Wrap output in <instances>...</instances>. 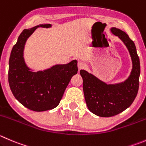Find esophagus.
<instances>
[{
  "instance_id": "esophagus-1",
  "label": "esophagus",
  "mask_w": 146,
  "mask_h": 146,
  "mask_svg": "<svg viewBox=\"0 0 146 146\" xmlns=\"http://www.w3.org/2000/svg\"><path fill=\"white\" fill-rule=\"evenodd\" d=\"M85 66H86V64H85L83 60H78V68L79 70L84 68Z\"/></svg>"
}]
</instances>
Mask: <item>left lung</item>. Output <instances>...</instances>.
I'll return each mask as SVG.
<instances>
[{
    "instance_id": "left-lung-1",
    "label": "left lung",
    "mask_w": 146,
    "mask_h": 146,
    "mask_svg": "<svg viewBox=\"0 0 146 146\" xmlns=\"http://www.w3.org/2000/svg\"><path fill=\"white\" fill-rule=\"evenodd\" d=\"M111 31L128 48L133 68L128 79L117 84H106L86 70H80L88 108L90 112L100 117H111L125 111L135 100L139 88L141 68L135 43L121 30L112 28Z\"/></svg>"
}]
</instances>
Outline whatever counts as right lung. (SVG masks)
<instances>
[{
  "instance_id": "obj_1",
  "label": "right lung",
  "mask_w": 146,
  "mask_h": 146,
  "mask_svg": "<svg viewBox=\"0 0 146 146\" xmlns=\"http://www.w3.org/2000/svg\"><path fill=\"white\" fill-rule=\"evenodd\" d=\"M38 27L48 28L51 24H40L23 31L10 56L8 82L14 97L21 104L40 112L58 106L72 76L78 69L76 60L43 71L33 72L27 66L23 57L25 42Z\"/></svg>"
}]
</instances>
